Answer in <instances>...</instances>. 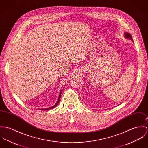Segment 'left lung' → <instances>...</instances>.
<instances>
[{
  "label": "left lung",
  "instance_id": "left-lung-1",
  "mask_svg": "<svg viewBox=\"0 0 148 148\" xmlns=\"http://www.w3.org/2000/svg\"><path fill=\"white\" fill-rule=\"evenodd\" d=\"M124 37L127 38V39H130L133 42V40L131 34L130 33H128V32H125L124 33Z\"/></svg>",
  "mask_w": 148,
  "mask_h": 148
}]
</instances>
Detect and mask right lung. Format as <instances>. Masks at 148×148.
Wrapping results in <instances>:
<instances>
[{
  "label": "right lung",
  "mask_w": 148,
  "mask_h": 148,
  "mask_svg": "<svg viewBox=\"0 0 148 148\" xmlns=\"http://www.w3.org/2000/svg\"><path fill=\"white\" fill-rule=\"evenodd\" d=\"M61 92H62V90H61V91H60V92L59 97H58V100H57V103H56V104H55V105H54V106H52V107H49V108H42V109H41V110H50V109L54 108L55 107H56V106L58 105V103H59V101H60V98H61Z\"/></svg>",
  "instance_id": "add662e5"
}]
</instances>
